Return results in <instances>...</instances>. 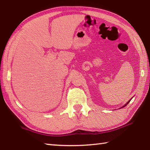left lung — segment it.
Instances as JSON below:
<instances>
[{
    "instance_id": "8db88e82",
    "label": "left lung",
    "mask_w": 150,
    "mask_h": 150,
    "mask_svg": "<svg viewBox=\"0 0 150 150\" xmlns=\"http://www.w3.org/2000/svg\"><path fill=\"white\" fill-rule=\"evenodd\" d=\"M130 100H129V101L128 102V103H126V104L125 105H124V106H122V108H124V107H125V106H126V105H127V104H128V103H129V102H130Z\"/></svg>"
}]
</instances>
